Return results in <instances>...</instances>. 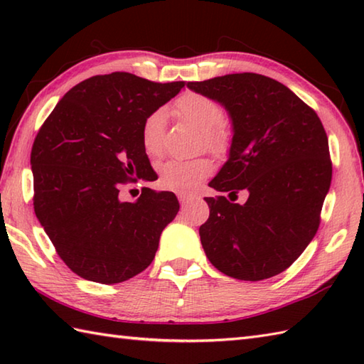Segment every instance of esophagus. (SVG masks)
I'll use <instances>...</instances> for the list:
<instances>
[{"mask_svg": "<svg viewBox=\"0 0 364 364\" xmlns=\"http://www.w3.org/2000/svg\"><path fill=\"white\" fill-rule=\"evenodd\" d=\"M178 200H180L181 205H186V203L192 202V200H196V196L184 194V192H180V194H178Z\"/></svg>", "mask_w": 364, "mask_h": 364, "instance_id": "34e87169", "label": "esophagus"}]
</instances>
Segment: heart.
Wrapping results in <instances>:
<instances>
[{
	"label": "heart",
	"instance_id": "1",
	"mask_svg": "<svg viewBox=\"0 0 364 364\" xmlns=\"http://www.w3.org/2000/svg\"><path fill=\"white\" fill-rule=\"evenodd\" d=\"M173 112L200 131L203 149L214 154H223L230 146L231 133L223 120L222 106L213 98L188 92L176 100ZM142 146L150 158H158L164 149V114L156 111L144 120ZM211 173L208 159L198 158L191 161L170 159L159 168L161 186L168 191L188 192Z\"/></svg>",
	"mask_w": 364,
	"mask_h": 364
}]
</instances>
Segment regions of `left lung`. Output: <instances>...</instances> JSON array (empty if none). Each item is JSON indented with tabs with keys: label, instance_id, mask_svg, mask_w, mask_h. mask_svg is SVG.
I'll use <instances>...</instances> for the list:
<instances>
[{
	"label": "left lung",
	"instance_id": "1",
	"mask_svg": "<svg viewBox=\"0 0 364 364\" xmlns=\"http://www.w3.org/2000/svg\"><path fill=\"white\" fill-rule=\"evenodd\" d=\"M225 107L230 153L210 186L249 192L244 205L206 197L200 241L211 264L245 282L266 280L296 261L319 228L331 183L328 139L310 106L282 82L233 73L188 82Z\"/></svg>",
	"mask_w": 364,
	"mask_h": 364
}]
</instances>
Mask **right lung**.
I'll use <instances>...</instances> for the list:
<instances>
[{"label": "right lung", "mask_w": 364, "mask_h": 364, "mask_svg": "<svg viewBox=\"0 0 364 364\" xmlns=\"http://www.w3.org/2000/svg\"><path fill=\"white\" fill-rule=\"evenodd\" d=\"M183 87L127 72L92 76L60 98L37 133L34 211L60 259L84 280L114 284L141 274L180 210L172 192H142L131 203L119 189L151 167L144 120Z\"/></svg>", "instance_id": "obj_1"}]
</instances>
